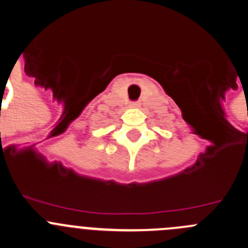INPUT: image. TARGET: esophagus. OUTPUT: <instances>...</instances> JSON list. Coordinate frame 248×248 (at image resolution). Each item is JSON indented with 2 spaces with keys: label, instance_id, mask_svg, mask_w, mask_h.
Returning a JSON list of instances; mask_svg holds the SVG:
<instances>
[{
  "label": "esophagus",
  "instance_id": "esophagus-1",
  "mask_svg": "<svg viewBox=\"0 0 248 248\" xmlns=\"http://www.w3.org/2000/svg\"><path fill=\"white\" fill-rule=\"evenodd\" d=\"M139 103H138V102H131L130 103V107H131V108H138V107H139Z\"/></svg>",
  "mask_w": 248,
  "mask_h": 248
}]
</instances>
